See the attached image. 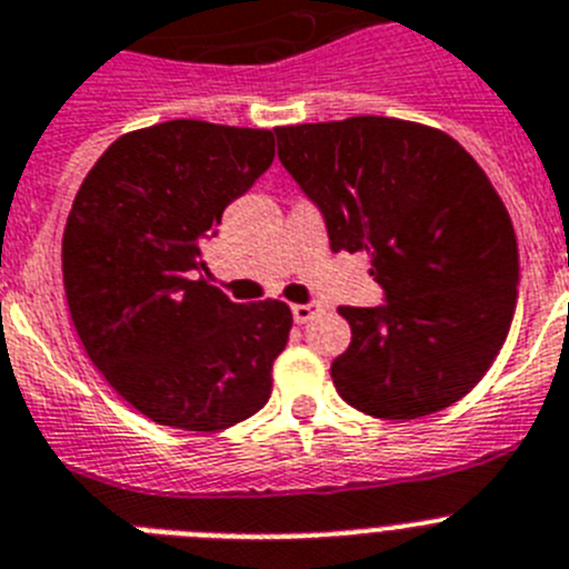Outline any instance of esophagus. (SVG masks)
<instances>
[{
	"label": "esophagus",
	"instance_id": "1",
	"mask_svg": "<svg viewBox=\"0 0 569 569\" xmlns=\"http://www.w3.org/2000/svg\"><path fill=\"white\" fill-rule=\"evenodd\" d=\"M318 312H320L318 303H295V306H291L295 323H309V320H312Z\"/></svg>",
	"mask_w": 569,
	"mask_h": 569
}]
</instances>
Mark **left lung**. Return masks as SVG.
Masks as SVG:
<instances>
[{
  "label": "left lung",
  "mask_w": 569,
  "mask_h": 569,
  "mask_svg": "<svg viewBox=\"0 0 569 569\" xmlns=\"http://www.w3.org/2000/svg\"><path fill=\"white\" fill-rule=\"evenodd\" d=\"M278 157L323 211L332 251H367L387 303L340 306L352 343L338 395L415 421L472 392L510 332L518 246L501 197L432 126L395 117L280 126Z\"/></svg>",
  "instance_id": "left-lung-1"
}]
</instances>
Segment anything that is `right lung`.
<instances>
[{
    "label": "right lung",
    "instance_id": "1",
    "mask_svg": "<svg viewBox=\"0 0 569 569\" xmlns=\"http://www.w3.org/2000/svg\"><path fill=\"white\" fill-rule=\"evenodd\" d=\"M271 160L266 128L171 120L113 140L73 197L71 320L113 392L160 427L220 432L269 401L289 306L231 303L194 269L202 237Z\"/></svg>",
    "mask_w": 569,
    "mask_h": 569
}]
</instances>
